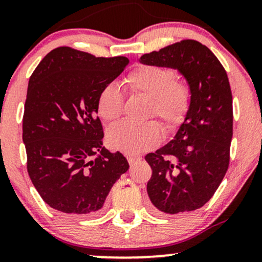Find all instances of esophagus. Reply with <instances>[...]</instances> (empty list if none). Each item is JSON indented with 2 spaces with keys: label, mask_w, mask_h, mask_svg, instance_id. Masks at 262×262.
Returning a JSON list of instances; mask_svg holds the SVG:
<instances>
[{
  "label": "esophagus",
  "mask_w": 262,
  "mask_h": 262,
  "mask_svg": "<svg viewBox=\"0 0 262 262\" xmlns=\"http://www.w3.org/2000/svg\"><path fill=\"white\" fill-rule=\"evenodd\" d=\"M140 160H141V158L140 157H128V163H129V165H134Z\"/></svg>",
  "instance_id": "34e87169"
}]
</instances>
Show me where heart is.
Here are the masks:
<instances>
[{
	"instance_id": "heart-1",
	"label": "heart",
	"mask_w": 262,
	"mask_h": 262,
	"mask_svg": "<svg viewBox=\"0 0 262 262\" xmlns=\"http://www.w3.org/2000/svg\"><path fill=\"white\" fill-rule=\"evenodd\" d=\"M176 79L172 69L149 64L138 66L126 78L133 93L152 98L150 115L159 116L168 130H176L184 122L191 103L190 88ZM97 110L105 121H114L122 115L123 95L116 84L109 83L102 88ZM161 135V127L154 121L141 126L119 122L109 128L108 141L113 148L136 156L159 145Z\"/></svg>"
}]
</instances>
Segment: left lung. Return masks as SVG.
<instances>
[{
  "mask_svg": "<svg viewBox=\"0 0 262 262\" xmlns=\"http://www.w3.org/2000/svg\"><path fill=\"white\" fill-rule=\"evenodd\" d=\"M140 62L177 70L191 91L189 112L174 138L145 157L152 168L147 193L160 212L200 209L213 196L229 165L233 97L226 70L196 40L143 54Z\"/></svg>",
  "mask_w": 262,
  "mask_h": 262,
  "instance_id": "left-lung-1",
  "label": "left lung"
}]
</instances>
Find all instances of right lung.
<instances>
[{"instance_id":"right-lung-1","label":"right lung","mask_w":262,"mask_h":262,"mask_svg":"<svg viewBox=\"0 0 262 262\" xmlns=\"http://www.w3.org/2000/svg\"><path fill=\"white\" fill-rule=\"evenodd\" d=\"M129 59L96 58L58 47L28 82L22 140L27 171L45 203L68 215H94L129 168L120 152L103 147L97 98Z\"/></svg>"}]
</instances>
